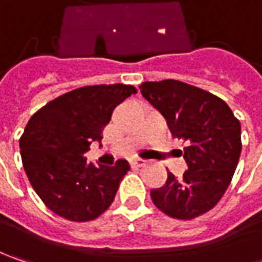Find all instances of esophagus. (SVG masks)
<instances>
[{"mask_svg": "<svg viewBox=\"0 0 262 262\" xmlns=\"http://www.w3.org/2000/svg\"><path fill=\"white\" fill-rule=\"evenodd\" d=\"M131 162H133V165H134V166H143V165H146L147 160L141 159V157H134Z\"/></svg>", "mask_w": 262, "mask_h": 262, "instance_id": "34e87169", "label": "esophagus"}]
</instances>
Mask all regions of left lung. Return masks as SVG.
<instances>
[{
    "instance_id": "8db88e82",
    "label": "left lung",
    "mask_w": 262,
    "mask_h": 262,
    "mask_svg": "<svg viewBox=\"0 0 262 262\" xmlns=\"http://www.w3.org/2000/svg\"><path fill=\"white\" fill-rule=\"evenodd\" d=\"M143 96L166 118L172 136L186 143L188 170L151 189L155 206L165 214L191 220L211 210L225 195L239 162L241 122L225 100L178 80L146 81Z\"/></svg>"
}]
</instances>
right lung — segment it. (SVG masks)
Segmentation results:
<instances>
[{
    "label": "right lung",
    "mask_w": 262,
    "mask_h": 262,
    "mask_svg": "<svg viewBox=\"0 0 262 262\" xmlns=\"http://www.w3.org/2000/svg\"><path fill=\"white\" fill-rule=\"evenodd\" d=\"M134 93L137 89L129 84L80 87L29 119L20 137L21 162L30 185L51 211L70 222H90L114 203L129 163L93 165L83 155L103 138L114 109Z\"/></svg>",
    "instance_id": "right-lung-1"
}]
</instances>
